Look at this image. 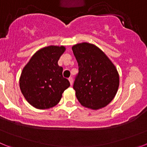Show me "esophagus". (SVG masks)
Wrapping results in <instances>:
<instances>
[{
  "mask_svg": "<svg viewBox=\"0 0 147 147\" xmlns=\"http://www.w3.org/2000/svg\"><path fill=\"white\" fill-rule=\"evenodd\" d=\"M68 80H69L71 85H73V82H74V80H73V78H71V77L69 78V79H68Z\"/></svg>",
  "mask_w": 147,
  "mask_h": 147,
  "instance_id": "1",
  "label": "esophagus"
}]
</instances>
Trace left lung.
<instances>
[{
  "mask_svg": "<svg viewBox=\"0 0 147 147\" xmlns=\"http://www.w3.org/2000/svg\"><path fill=\"white\" fill-rule=\"evenodd\" d=\"M72 50L79 65L74 84L78 101L92 110L106 107L119 89V75L116 67L93 44L78 43Z\"/></svg>",
  "mask_w": 147,
  "mask_h": 147,
  "instance_id": "8db88e82",
  "label": "left lung"
}]
</instances>
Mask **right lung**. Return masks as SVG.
Returning <instances> with one entry per match:
<instances>
[{"instance_id":"add662e5","label":"right lung","mask_w":147,"mask_h":147,"mask_svg":"<svg viewBox=\"0 0 147 147\" xmlns=\"http://www.w3.org/2000/svg\"><path fill=\"white\" fill-rule=\"evenodd\" d=\"M65 51L64 46L49 45L37 51L23 67L20 88L23 96L34 107L45 110L54 107L62 93L70 86L63 77L58 60Z\"/></svg>"}]
</instances>
